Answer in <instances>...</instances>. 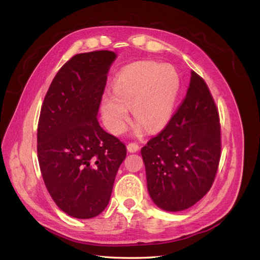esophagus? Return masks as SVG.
I'll use <instances>...</instances> for the list:
<instances>
[{
	"label": "esophagus",
	"mask_w": 260,
	"mask_h": 260,
	"mask_svg": "<svg viewBox=\"0 0 260 260\" xmlns=\"http://www.w3.org/2000/svg\"><path fill=\"white\" fill-rule=\"evenodd\" d=\"M127 149H128L129 153H136L140 149V146L137 143H129L127 145Z\"/></svg>",
	"instance_id": "obj_1"
}]
</instances>
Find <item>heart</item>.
<instances>
[{"mask_svg": "<svg viewBox=\"0 0 260 260\" xmlns=\"http://www.w3.org/2000/svg\"><path fill=\"white\" fill-rule=\"evenodd\" d=\"M177 69L154 60L135 61L123 67L114 82V91H106L101 101V114L105 127L120 135L130 119V107L138 118L136 132L146 125L158 131L169 121L180 91Z\"/></svg>", "mask_w": 260, "mask_h": 260, "instance_id": "obj_1", "label": "heart"}]
</instances>
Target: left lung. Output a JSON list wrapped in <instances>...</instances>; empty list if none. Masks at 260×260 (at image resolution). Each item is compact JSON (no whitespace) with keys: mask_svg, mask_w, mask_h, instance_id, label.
<instances>
[{"mask_svg":"<svg viewBox=\"0 0 260 260\" xmlns=\"http://www.w3.org/2000/svg\"><path fill=\"white\" fill-rule=\"evenodd\" d=\"M220 153L218 109L206 82L192 72L177 113L141 149L147 191L155 205L181 211L198 203L214 183Z\"/></svg>","mask_w":260,"mask_h":260,"instance_id":"8db88e82","label":"left lung"}]
</instances>
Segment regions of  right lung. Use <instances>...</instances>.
Listing matches in <instances>:
<instances>
[{
	"instance_id": "add662e5",
	"label": "right lung",
	"mask_w": 260,
	"mask_h": 260,
	"mask_svg": "<svg viewBox=\"0 0 260 260\" xmlns=\"http://www.w3.org/2000/svg\"><path fill=\"white\" fill-rule=\"evenodd\" d=\"M117 54H77L62 66L44 98L38 124V159L55 204L78 219L108 205L125 145L102 129L98 113Z\"/></svg>"
}]
</instances>
